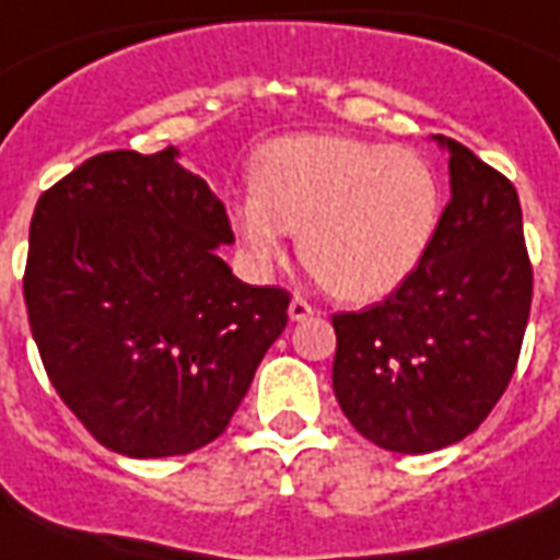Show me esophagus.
Instances as JSON below:
<instances>
[{"mask_svg": "<svg viewBox=\"0 0 560 560\" xmlns=\"http://www.w3.org/2000/svg\"><path fill=\"white\" fill-rule=\"evenodd\" d=\"M288 314H291V320H308V317H312V314H314V308H312V305H308V302L302 300V296H293Z\"/></svg>", "mask_w": 560, "mask_h": 560, "instance_id": "esophagus-1", "label": "esophagus"}]
</instances>
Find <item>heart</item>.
Segmentation results:
<instances>
[{
	"instance_id": "b5f03b06",
	"label": "heart",
	"mask_w": 560,
	"mask_h": 560,
	"mask_svg": "<svg viewBox=\"0 0 560 560\" xmlns=\"http://www.w3.org/2000/svg\"><path fill=\"white\" fill-rule=\"evenodd\" d=\"M255 196L231 207L248 258L269 267L296 234L302 267L341 300H376L416 272L436 237L442 184L409 148L291 136L255 160Z\"/></svg>"
}]
</instances>
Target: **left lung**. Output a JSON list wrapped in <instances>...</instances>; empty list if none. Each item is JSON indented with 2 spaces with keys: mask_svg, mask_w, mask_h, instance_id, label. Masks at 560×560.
I'll return each mask as SVG.
<instances>
[{
  "mask_svg": "<svg viewBox=\"0 0 560 560\" xmlns=\"http://www.w3.org/2000/svg\"><path fill=\"white\" fill-rule=\"evenodd\" d=\"M448 151L451 201L436 237L388 300L332 314V385L364 439L428 454L466 439L516 371L532 312L520 196L466 144Z\"/></svg>",
  "mask_w": 560,
  "mask_h": 560,
  "instance_id": "obj_1",
  "label": "left lung"
}]
</instances>
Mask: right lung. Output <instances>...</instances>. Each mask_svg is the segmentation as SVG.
Instances as JSON below:
<instances>
[{
	"label": "right lung",
	"mask_w": 560,
	"mask_h": 560,
	"mask_svg": "<svg viewBox=\"0 0 560 560\" xmlns=\"http://www.w3.org/2000/svg\"><path fill=\"white\" fill-rule=\"evenodd\" d=\"M225 205L177 148L91 156L37 198L23 276L28 326L59 397L124 457L222 436L291 293L240 281Z\"/></svg>",
	"instance_id": "right-lung-1"
}]
</instances>
